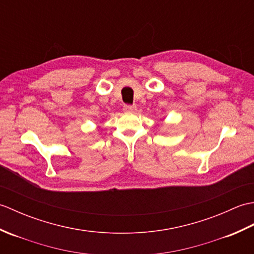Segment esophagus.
Returning <instances> with one entry per match:
<instances>
[{"label":"esophagus","instance_id":"1","mask_svg":"<svg viewBox=\"0 0 254 254\" xmlns=\"http://www.w3.org/2000/svg\"><path fill=\"white\" fill-rule=\"evenodd\" d=\"M123 110L126 112H134L136 110V106L134 105H124L123 106Z\"/></svg>","mask_w":254,"mask_h":254}]
</instances>
